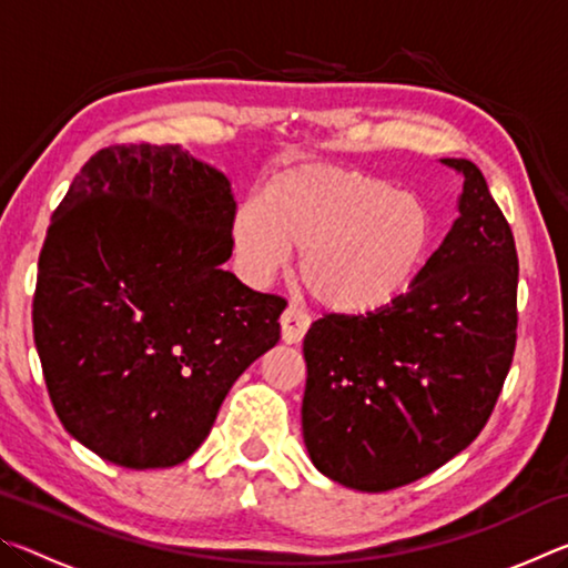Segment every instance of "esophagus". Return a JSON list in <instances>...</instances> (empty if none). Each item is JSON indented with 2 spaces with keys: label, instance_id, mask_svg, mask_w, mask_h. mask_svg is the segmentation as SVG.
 Segmentation results:
<instances>
[{
  "label": "esophagus",
  "instance_id": "esophagus-1",
  "mask_svg": "<svg viewBox=\"0 0 568 568\" xmlns=\"http://www.w3.org/2000/svg\"><path fill=\"white\" fill-rule=\"evenodd\" d=\"M307 325H311V318H307V313H303L297 305H287L285 313L281 315V333H283V341H285L287 345L301 343L305 331H307Z\"/></svg>",
  "mask_w": 568,
  "mask_h": 568
}]
</instances>
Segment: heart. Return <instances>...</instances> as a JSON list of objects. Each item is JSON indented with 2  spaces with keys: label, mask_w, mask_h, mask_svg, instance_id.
<instances>
[{
  "label": "heart",
  "mask_w": 568,
  "mask_h": 568,
  "mask_svg": "<svg viewBox=\"0 0 568 568\" xmlns=\"http://www.w3.org/2000/svg\"><path fill=\"white\" fill-rule=\"evenodd\" d=\"M436 243L420 197L358 170L301 168L277 175L265 197L233 217V245L263 281L301 250L297 275L315 303L343 315L381 311L416 283Z\"/></svg>",
  "instance_id": "1"
}]
</instances>
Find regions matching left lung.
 I'll return each instance as SVG.
<instances>
[{
    "label": "left lung",
    "mask_w": 568,
    "mask_h": 568,
    "mask_svg": "<svg viewBox=\"0 0 568 568\" xmlns=\"http://www.w3.org/2000/svg\"><path fill=\"white\" fill-rule=\"evenodd\" d=\"M458 217L406 295L305 333L303 440L313 466L365 494L406 486L460 454L504 388L516 348L514 233L470 160Z\"/></svg>",
    "instance_id": "1"
}]
</instances>
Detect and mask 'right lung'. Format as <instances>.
<instances>
[{"label":"right lung","mask_w":568,"mask_h":568,"mask_svg":"<svg viewBox=\"0 0 568 568\" xmlns=\"http://www.w3.org/2000/svg\"><path fill=\"white\" fill-rule=\"evenodd\" d=\"M233 217L223 172L148 142L92 155L54 210L34 345L67 434L114 466L190 458L233 383L281 341L283 297L223 271Z\"/></svg>","instance_id":"obj_1"}]
</instances>
